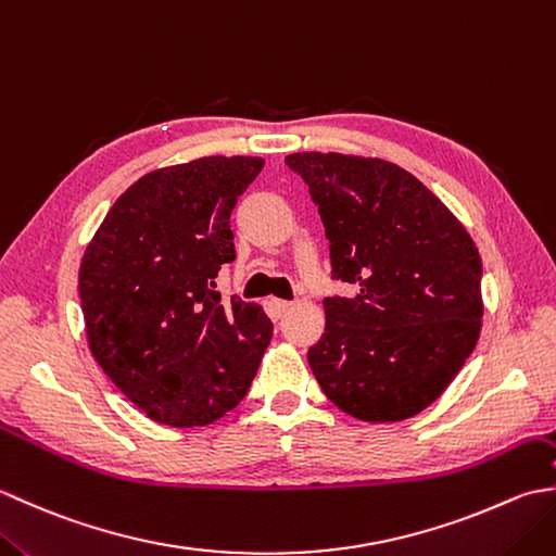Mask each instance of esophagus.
<instances>
[{"instance_id": "1", "label": "esophagus", "mask_w": 556, "mask_h": 556, "mask_svg": "<svg viewBox=\"0 0 556 556\" xmlns=\"http://www.w3.org/2000/svg\"><path fill=\"white\" fill-rule=\"evenodd\" d=\"M269 305H271V311H275L277 315H285V313H289V311H291V305H293V303H291V301H277V299H275V301H271Z\"/></svg>"}]
</instances>
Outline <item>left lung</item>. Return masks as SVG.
<instances>
[{
  "label": "left lung",
  "mask_w": 556,
  "mask_h": 556,
  "mask_svg": "<svg viewBox=\"0 0 556 556\" xmlns=\"http://www.w3.org/2000/svg\"><path fill=\"white\" fill-rule=\"evenodd\" d=\"M287 164L320 212L332 279L308 349L323 392L349 416L394 422L440 396L480 337L482 263L460 222L416 176L384 160L296 152Z\"/></svg>",
  "instance_id": "left-lung-1"
}]
</instances>
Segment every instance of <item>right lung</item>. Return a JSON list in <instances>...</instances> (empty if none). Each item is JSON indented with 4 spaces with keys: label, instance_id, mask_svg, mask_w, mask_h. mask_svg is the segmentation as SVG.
<instances>
[{
    "label": "right lung",
    "instance_id": "obj_1",
    "mask_svg": "<svg viewBox=\"0 0 556 556\" xmlns=\"http://www.w3.org/2000/svg\"><path fill=\"white\" fill-rule=\"evenodd\" d=\"M260 157H200L138 179L83 255L78 296L104 375L174 428L222 418L245 396L271 339L255 303L222 299L231 212Z\"/></svg>",
    "mask_w": 556,
    "mask_h": 556
}]
</instances>
